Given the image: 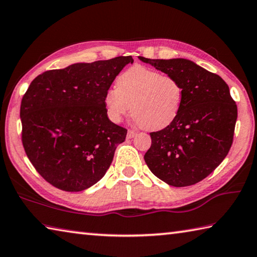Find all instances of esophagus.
I'll return each mask as SVG.
<instances>
[{
    "mask_svg": "<svg viewBox=\"0 0 257 257\" xmlns=\"http://www.w3.org/2000/svg\"><path fill=\"white\" fill-rule=\"evenodd\" d=\"M137 131H134V130H128V132H127V138L128 139H133L135 135H137Z\"/></svg>",
    "mask_w": 257,
    "mask_h": 257,
    "instance_id": "1",
    "label": "esophagus"
}]
</instances>
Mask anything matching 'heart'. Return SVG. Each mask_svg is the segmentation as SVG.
<instances>
[{
    "mask_svg": "<svg viewBox=\"0 0 257 257\" xmlns=\"http://www.w3.org/2000/svg\"><path fill=\"white\" fill-rule=\"evenodd\" d=\"M183 98L179 81L171 76L143 66L125 70L116 81V88L105 94V107L113 122H119L131 109L140 126L160 130L177 117Z\"/></svg>",
    "mask_w": 257,
    "mask_h": 257,
    "instance_id": "b5f03b06",
    "label": "heart"
}]
</instances>
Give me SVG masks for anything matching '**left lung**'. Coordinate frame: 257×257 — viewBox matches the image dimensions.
I'll use <instances>...</instances> for the list:
<instances>
[{"mask_svg": "<svg viewBox=\"0 0 257 257\" xmlns=\"http://www.w3.org/2000/svg\"><path fill=\"white\" fill-rule=\"evenodd\" d=\"M139 59L176 78L183 98L172 122L150 133L145 163L154 176L173 187L201 181L215 170L233 143L237 106L218 75L183 58Z\"/></svg>", "mask_w": 257, "mask_h": 257, "instance_id": "obj_1", "label": "left lung"}]
</instances>
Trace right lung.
<instances>
[{
	"label": "right lung",
	"mask_w": 257,
	"mask_h": 257,
	"mask_svg": "<svg viewBox=\"0 0 257 257\" xmlns=\"http://www.w3.org/2000/svg\"><path fill=\"white\" fill-rule=\"evenodd\" d=\"M133 58L77 62L42 72L24 94V151L39 174L65 191H83L108 170L127 130L110 122L105 94Z\"/></svg>",
	"instance_id": "1"
}]
</instances>
